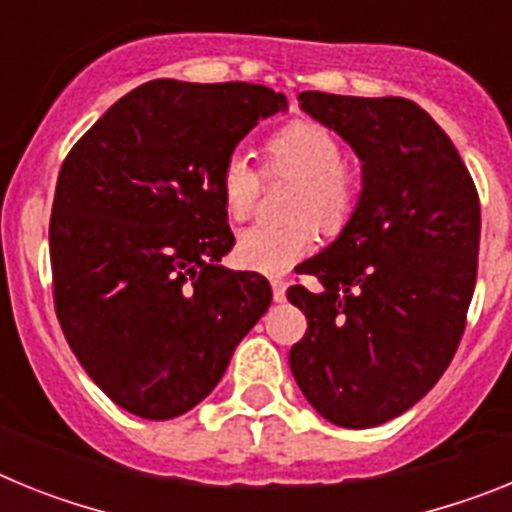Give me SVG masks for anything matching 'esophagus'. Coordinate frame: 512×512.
<instances>
[{"instance_id": "1", "label": "esophagus", "mask_w": 512, "mask_h": 512, "mask_svg": "<svg viewBox=\"0 0 512 512\" xmlns=\"http://www.w3.org/2000/svg\"><path fill=\"white\" fill-rule=\"evenodd\" d=\"M271 292H274V302L287 300V282L282 277L271 279Z\"/></svg>"}]
</instances>
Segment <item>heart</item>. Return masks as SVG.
<instances>
[{
	"mask_svg": "<svg viewBox=\"0 0 512 512\" xmlns=\"http://www.w3.org/2000/svg\"><path fill=\"white\" fill-rule=\"evenodd\" d=\"M341 140L320 122L295 120L264 143V176L295 179L284 225H253L235 243L238 264L266 274H282L307 256L315 228L338 235L361 200V179L341 161ZM261 179L248 158L235 153L220 171V197L233 220H246L259 200Z\"/></svg>",
	"mask_w": 512,
	"mask_h": 512,
	"instance_id": "1",
	"label": "heart"
}]
</instances>
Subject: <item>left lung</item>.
Returning a JSON list of instances; mask_svg holds the SVG:
<instances>
[{"label": "left lung", "mask_w": 512, "mask_h": 512, "mask_svg": "<svg viewBox=\"0 0 512 512\" xmlns=\"http://www.w3.org/2000/svg\"><path fill=\"white\" fill-rule=\"evenodd\" d=\"M300 107L361 158V200L287 289L307 318L289 351L302 395L341 428L410 410L459 348L477 284L479 197L451 138L402 97L302 92Z\"/></svg>", "instance_id": "8db88e82"}]
</instances>
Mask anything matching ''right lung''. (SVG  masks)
I'll return each instance as SVG.
<instances>
[{
	"label": "right lung",
	"instance_id": "1",
	"mask_svg": "<svg viewBox=\"0 0 512 512\" xmlns=\"http://www.w3.org/2000/svg\"><path fill=\"white\" fill-rule=\"evenodd\" d=\"M287 110L269 87L156 79L76 140L51 212L53 302L63 336L122 410L169 420L205 400L271 305L233 248L220 171L259 120Z\"/></svg>",
	"mask_w": 512,
	"mask_h": 512
}]
</instances>
